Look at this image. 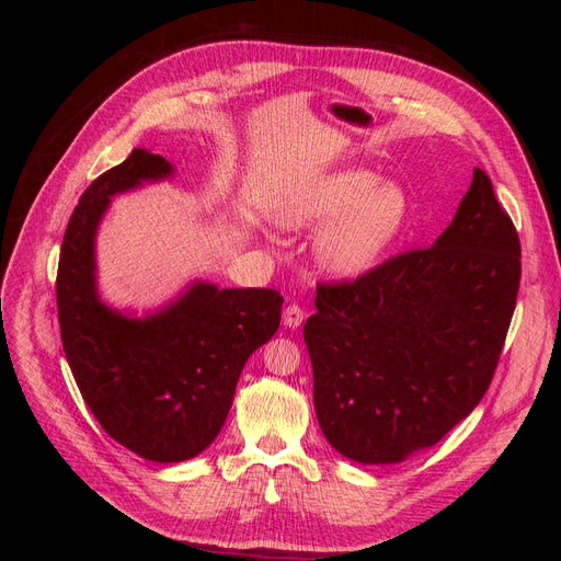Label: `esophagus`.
<instances>
[{"label": "esophagus", "mask_w": 561, "mask_h": 561, "mask_svg": "<svg viewBox=\"0 0 561 561\" xmlns=\"http://www.w3.org/2000/svg\"><path fill=\"white\" fill-rule=\"evenodd\" d=\"M304 322V309L299 307V304H287L285 311H283V325L285 328H299Z\"/></svg>", "instance_id": "34e87169"}]
</instances>
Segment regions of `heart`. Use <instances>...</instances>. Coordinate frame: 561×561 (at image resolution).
<instances>
[{
	"label": "heart",
	"instance_id": "heart-1",
	"mask_svg": "<svg viewBox=\"0 0 561 561\" xmlns=\"http://www.w3.org/2000/svg\"><path fill=\"white\" fill-rule=\"evenodd\" d=\"M407 213L410 201L400 186L381 184L363 168L301 180L276 206V219L285 229L329 225L318 236L316 254L322 266L339 276H358L375 266L398 239Z\"/></svg>",
	"mask_w": 561,
	"mask_h": 561
}]
</instances>
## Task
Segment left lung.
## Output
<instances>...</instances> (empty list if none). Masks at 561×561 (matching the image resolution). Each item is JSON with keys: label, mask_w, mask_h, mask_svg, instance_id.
I'll list each match as a JSON object with an SVG mask.
<instances>
[{"label": "left lung", "mask_w": 561, "mask_h": 561, "mask_svg": "<svg viewBox=\"0 0 561 561\" xmlns=\"http://www.w3.org/2000/svg\"><path fill=\"white\" fill-rule=\"evenodd\" d=\"M519 236L474 168L451 225L423 250L318 283L304 325L328 443L383 466L439 443L484 398L517 304Z\"/></svg>", "instance_id": "8db88e82"}]
</instances>
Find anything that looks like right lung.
I'll list each match as a JSON object with an SVG mask.
<instances>
[{"mask_svg":"<svg viewBox=\"0 0 561 561\" xmlns=\"http://www.w3.org/2000/svg\"><path fill=\"white\" fill-rule=\"evenodd\" d=\"M171 175L163 157L133 149L93 180L65 229L56 280L65 358L83 400L112 439L157 463L194 458L222 431L243 365L276 334L283 307L266 287L201 280L145 318L100 301L95 231L112 196Z\"/></svg>","mask_w":561,"mask_h":561,"instance_id":"obj_1","label":"right lung"}]
</instances>
